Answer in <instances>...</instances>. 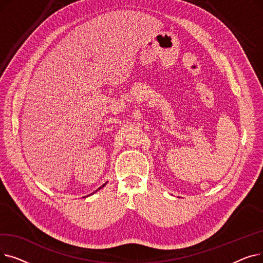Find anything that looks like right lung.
Masks as SVG:
<instances>
[{
    "instance_id": "add662e5",
    "label": "right lung",
    "mask_w": 263,
    "mask_h": 263,
    "mask_svg": "<svg viewBox=\"0 0 263 263\" xmlns=\"http://www.w3.org/2000/svg\"><path fill=\"white\" fill-rule=\"evenodd\" d=\"M105 184H106V183H104V184H103V185H101V186H100V187H99V189H98V190H100V189H102V187H103V186H104V185H105ZM98 190H97V191H98ZM97 191H95V192H97Z\"/></svg>"
}]
</instances>
